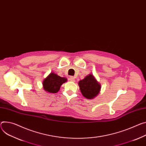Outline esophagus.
Instances as JSON below:
<instances>
[{
	"instance_id": "obj_1",
	"label": "esophagus",
	"mask_w": 146,
	"mask_h": 146,
	"mask_svg": "<svg viewBox=\"0 0 146 146\" xmlns=\"http://www.w3.org/2000/svg\"><path fill=\"white\" fill-rule=\"evenodd\" d=\"M69 80H70V82H75V80H74V77H73V76H70V77H69Z\"/></svg>"
}]
</instances>
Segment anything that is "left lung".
I'll return each mask as SVG.
<instances>
[{"instance_id":"8db88e82","label":"left lung","mask_w":146,"mask_h":146,"mask_svg":"<svg viewBox=\"0 0 146 146\" xmlns=\"http://www.w3.org/2000/svg\"><path fill=\"white\" fill-rule=\"evenodd\" d=\"M78 86L82 95L91 100L97 97L101 90V84L92 74H89L84 79L78 82Z\"/></svg>"}]
</instances>
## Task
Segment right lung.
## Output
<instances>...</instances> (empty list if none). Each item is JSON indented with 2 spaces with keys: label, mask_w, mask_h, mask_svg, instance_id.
Instances as JSON below:
<instances>
[{
  "label": "right lung",
  "mask_w": 146,
  "mask_h": 146,
  "mask_svg": "<svg viewBox=\"0 0 146 146\" xmlns=\"http://www.w3.org/2000/svg\"><path fill=\"white\" fill-rule=\"evenodd\" d=\"M66 77H62L57 74L51 72L43 81V88L48 93H56L62 84L67 82Z\"/></svg>",
  "instance_id": "add662e5"
}]
</instances>
